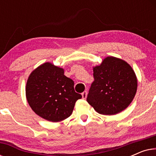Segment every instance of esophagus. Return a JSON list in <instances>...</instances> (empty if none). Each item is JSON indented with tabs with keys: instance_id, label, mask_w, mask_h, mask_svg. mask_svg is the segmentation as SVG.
Segmentation results:
<instances>
[{
	"instance_id": "esophagus-1",
	"label": "esophagus",
	"mask_w": 156,
	"mask_h": 156,
	"mask_svg": "<svg viewBox=\"0 0 156 156\" xmlns=\"http://www.w3.org/2000/svg\"><path fill=\"white\" fill-rule=\"evenodd\" d=\"M82 96L83 99H86L87 97V91H84V92H83V93L82 94Z\"/></svg>"
}]
</instances>
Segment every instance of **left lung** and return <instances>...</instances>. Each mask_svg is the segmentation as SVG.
<instances>
[{
  "label": "left lung",
  "mask_w": 156,
  "mask_h": 156,
  "mask_svg": "<svg viewBox=\"0 0 156 156\" xmlns=\"http://www.w3.org/2000/svg\"><path fill=\"white\" fill-rule=\"evenodd\" d=\"M93 70L94 81L87 102L103 115H114L126 108L137 90V79L131 66L122 59L108 57Z\"/></svg>",
  "instance_id": "1"
}]
</instances>
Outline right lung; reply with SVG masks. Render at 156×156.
Instances as JSON below:
<instances>
[{"label":"right lung","instance_id":"add662e5","mask_svg":"<svg viewBox=\"0 0 156 156\" xmlns=\"http://www.w3.org/2000/svg\"><path fill=\"white\" fill-rule=\"evenodd\" d=\"M74 81L64 69L46 62L32 72L26 84V98L38 116L57 122L72 114L76 101L82 98L75 92Z\"/></svg>","mask_w":156,"mask_h":156}]
</instances>
